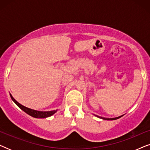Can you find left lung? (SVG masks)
<instances>
[{
  "instance_id": "1",
  "label": "left lung",
  "mask_w": 150,
  "mask_h": 150,
  "mask_svg": "<svg viewBox=\"0 0 150 150\" xmlns=\"http://www.w3.org/2000/svg\"><path fill=\"white\" fill-rule=\"evenodd\" d=\"M97 116V115H96ZM98 117H100V118H101V119H103V120H117V119H119V118H120L121 117H122V116H120V117H115V118H105V117H98V116H97Z\"/></svg>"
}]
</instances>
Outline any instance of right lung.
Listing matches in <instances>:
<instances>
[{"label":"right lung","instance_id":"1","mask_svg":"<svg viewBox=\"0 0 150 150\" xmlns=\"http://www.w3.org/2000/svg\"><path fill=\"white\" fill-rule=\"evenodd\" d=\"M10 96H11V98L12 100L15 102V103L17 104L18 106L21 108V109L26 112L29 115L35 118H46L48 117H50L51 115H52L53 114H54L55 112L57 111V110H51V111H38V110H35L33 109H30V108H28L26 106H24L22 104H20L19 102H18L16 100L14 99V98L12 97V96L10 94Z\"/></svg>","mask_w":150,"mask_h":150}]
</instances>
